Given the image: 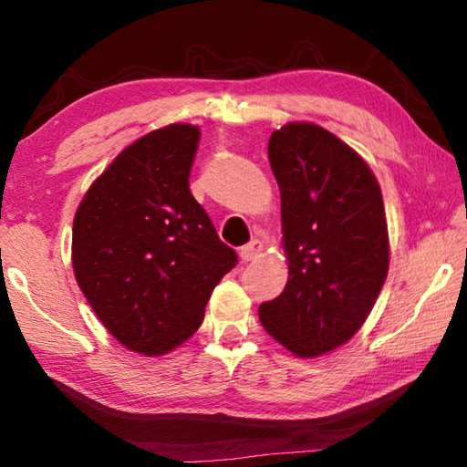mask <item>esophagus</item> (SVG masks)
<instances>
[{"mask_svg": "<svg viewBox=\"0 0 467 467\" xmlns=\"http://www.w3.org/2000/svg\"><path fill=\"white\" fill-rule=\"evenodd\" d=\"M262 251H264V243L257 241V239H253L251 243L244 244V247H241L239 255H241L243 262H251V259H255V257L262 255Z\"/></svg>", "mask_w": 467, "mask_h": 467, "instance_id": "esophagus-1", "label": "esophagus"}]
</instances>
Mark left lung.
<instances>
[{"instance_id":"8db88e82","label":"left lung","mask_w":467,"mask_h":467,"mask_svg":"<svg viewBox=\"0 0 467 467\" xmlns=\"http://www.w3.org/2000/svg\"><path fill=\"white\" fill-rule=\"evenodd\" d=\"M280 187L288 282L259 305L267 334L313 358L367 321L389 270L383 195L373 171L315 123H286L267 144Z\"/></svg>"}]
</instances>
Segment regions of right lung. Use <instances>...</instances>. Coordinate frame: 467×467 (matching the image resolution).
<instances>
[{
  "mask_svg": "<svg viewBox=\"0 0 467 467\" xmlns=\"http://www.w3.org/2000/svg\"><path fill=\"white\" fill-rule=\"evenodd\" d=\"M200 128L172 123L133 141L78 205L76 282L109 334L161 357L202 326L212 290L236 265L189 192Z\"/></svg>",
  "mask_w": 467,
  "mask_h": 467,
  "instance_id": "right-lung-1",
  "label": "right lung"
}]
</instances>
